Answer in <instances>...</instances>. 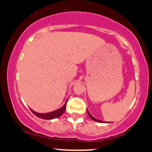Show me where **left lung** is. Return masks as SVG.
Masks as SVG:
<instances>
[{
  "instance_id": "obj_1",
  "label": "left lung",
  "mask_w": 152,
  "mask_h": 152,
  "mask_svg": "<svg viewBox=\"0 0 152 152\" xmlns=\"http://www.w3.org/2000/svg\"><path fill=\"white\" fill-rule=\"evenodd\" d=\"M87 113H88V116H89V117L91 118L92 120H93V121H97V122H100V123H105V121H101V120H99V119H97V118H94L93 116H92L91 114H90L89 113V111H88V109H87ZM108 123V122H107Z\"/></svg>"
}]
</instances>
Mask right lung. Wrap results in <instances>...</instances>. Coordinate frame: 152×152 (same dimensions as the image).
Instances as JSON below:
<instances>
[{
  "instance_id": "right-lung-1",
  "label": "right lung",
  "mask_w": 152,
  "mask_h": 152,
  "mask_svg": "<svg viewBox=\"0 0 152 152\" xmlns=\"http://www.w3.org/2000/svg\"><path fill=\"white\" fill-rule=\"evenodd\" d=\"M68 99L66 100V102L64 105L62 106L61 108L60 109L55 110V111H51V112H48V113H45V114H41V113H38L34 111V110H32L31 109V111L34 113V114L36 115V116H38V118H43V119H46V120H50V119H53V118H56L60 117L61 115L64 114V111L66 110V103H67Z\"/></svg>"
}]
</instances>
